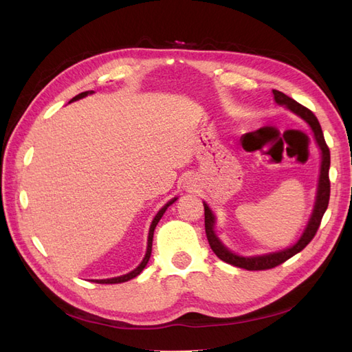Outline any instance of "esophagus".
Here are the masks:
<instances>
[{
	"label": "esophagus",
	"mask_w": 352,
	"mask_h": 352,
	"mask_svg": "<svg viewBox=\"0 0 352 352\" xmlns=\"http://www.w3.org/2000/svg\"><path fill=\"white\" fill-rule=\"evenodd\" d=\"M190 186H192V185H190V184H188V180H186V188H188V189H189V188H190Z\"/></svg>",
	"instance_id": "1"
}]
</instances>
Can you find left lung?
<instances>
[{
  "mask_svg": "<svg viewBox=\"0 0 352 352\" xmlns=\"http://www.w3.org/2000/svg\"><path fill=\"white\" fill-rule=\"evenodd\" d=\"M273 98L274 102L278 105H282L286 110H289L295 116L302 119L308 127L311 129L314 141L320 150L322 155V162H320V173H318V180H317V189H316V201L313 206V211L310 214V219H308L307 225L301 233V236L298 238V241L291 245V247L279 250V251H273V252H265V254H257V255H239L236 252L230 251L225 243L220 241L216 233V214L212 212V210L208 207L206 201H202L204 204V216H206V233H207V239L211 250L214 251V254L220 260L225 263H229L232 265H236V267L241 269H247V270H265V269H272L276 267V265L282 264L287 258L294 257L295 254L302 251L310 241L314 238L316 232L320 226L322 217L324 214V211L329 204V195H330V182H329V167H330V153L329 148L324 142V136L322 132V127L318 120L316 119V116L305 107H302L301 104H298L295 100L289 98L287 95H285L280 91L273 89Z\"/></svg>",
  "mask_w": 352,
  "mask_h": 352,
  "instance_id": "obj_1",
  "label": "left lung"
}]
</instances>
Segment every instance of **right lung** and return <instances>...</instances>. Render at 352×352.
<instances>
[{"label": "right lung", "instance_id": "right-lung-1", "mask_svg": "<svg viewBox=\"0 0 352 352\" xmlns=\"http://www.w3.org/2000/svg\"><path fill=\"white\" fill-rule=\"evenodd\" d=\"M92 94H94V91H87V92H82V94L76 95V97H74V98H72V100H70V102H73V101H78V100H82V98L88 97V95H92ZM176 199H177V197H175V198H172V199H170V201H167L166 204H164L162 208L158 210V212H157V214H155V217L153 219V221H151V226H150V232H148L146 252H145V257H144V260L141 261V264L138 265L136 269H133L132 272L126 273V274H122V276H117V278H110V279H95V280H94L95 283H123V282H127V280H131V279L136 278L138 274H141V272L145 269V265L148 264V261H150V257H151V250H153V236H154V230H155V226L158 225L160 219L163 217V214H164V212H166V210L168 208V206H172Z\"/></svg>", "mask_w": 352, "mask_h": 352}]
</instances>
